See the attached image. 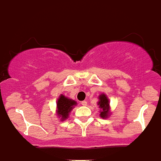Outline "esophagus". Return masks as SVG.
Segmentation results:
<instances>
[{"mask_svg":"<svg viewBox=\"0 0 161 161\" xmlns=\"http://www.w3.org/2000/svg\"><path fill=\"white\" fill-rule=\"evenodd\" d=\"M81 105H82V106H87V102H86V101H82Z\"/></svg>","mask_w":161,"mask_h":161,"instance_id":"34e87169","label":"esophagus"}]
</instances>
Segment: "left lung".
Listing matches in <instances>:
<instances>
[{
	"label": "left lung",
	"mask_w": 161,
	"mask_h": 161,
	"mask_svg": "<svg viewBox=\"0 0 161 161\" xmlns=\"http://www.w3.org/2000/svg\"><path fill=\"white\" fill-rule=\"evenodd\" d=\"M99 101L97 102V105L101 109L100 117L102 119H106L109 115V99L107 98L106 94L102 93L98 97Z\"/></svg>",
	"instance_id": "8db88e82"
}]
</instances>
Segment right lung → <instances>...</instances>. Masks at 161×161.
<instances>
[{
  "label": "right lung",
  "instance_id": "1",
  "mask_svg": "<svg viewBox=\"0 0 161 161\" xmlns=\"http://www.w3.org/2000/svg\"><path fill=\"white\" fill-rule=\"evenodd\" d=\"M56 105H57V110H56L57 115L61 121H64L65 119H68V114L72 111V108L76 106V102L61 94L58 98Z\"/></svg>",
  "mask_w": 161,
  "mask_h": 161
}]
</instances>
